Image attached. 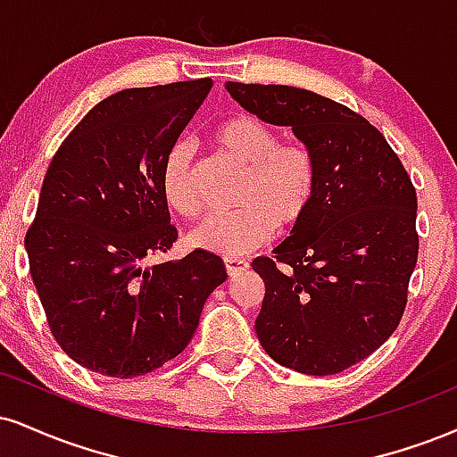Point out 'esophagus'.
<instances>
[{
  "label": "esophagus",
  "instance_id": "1",
  "mask_svg": "<svg viewBox=\"0 0 457 457\" xmlns=\"http://www.w3.org/2000/svg\"><path fill=\"white\" fill-rule=\"evenodd\" d=\"M225 270H228L229 277H236V274H243L245 270H249V262L246 260H234V257H225Z\"/></svg>",
  "mask_w": 457,
  "mask_h": 457
}]
</instances>
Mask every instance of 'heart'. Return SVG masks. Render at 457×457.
<instances>
[{
    "mask_svg": "<svg viewBox=\"0 0 457 457\" xmlns=\"http://www.w3.org/2000/svg\"><path fill=\"white\" fill-rule=\"evenodd\" d=\"M217 145L245 168L234 212L211 214L189 234V243L223 257L260 249L278 229L295 228L309 212L317 189V168L309 148L281 145L272 128L253 117H236L214 134ZM162 191L170 208L195 217L202 208L194 145L179 140L162 163Z\"/></svg>",
    "mask_w": 457,
    "mask_h": 457,
    "instance_id": "b5f03b06",
    "label": "heart"
}]
</instances>
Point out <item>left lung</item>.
Wrapping results in <instances>:
<instances>
[{"mask_svg":"<svg viewBox=\"0 0 457 457\" xmlns=\"http://www.w3.org/2000/svg\"><path fill=\"white\" fill-rule=\"evenodd\" d=\"M257 119L291 128L315 159L309 212L253 270L266 285L255 332L266 353L312 377L343 372L398 328L415 270L417 195L375 125L287 85L225 82Z\"/></svg>","mask_w":457,"mask_h":457,"instance_id":"1","label":"left lung"}]
</instances>
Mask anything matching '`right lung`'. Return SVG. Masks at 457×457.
<instances>
[{"label":"right lung","mask_w":457,"mask_h":457,"mask_svg":"<svg viewBox=\"0 0 457 457\" xmlns=\"http://www.w3.org/2000/svg\"><path fill=\"white\" fill-rule=\"evenodd\" d=\"M211 87L114 93L71 129L44 176L25 236L29 272L59 347L93 372L131 378L174 360L228 278L221 257L202 249L145 263L179 238L162 163Z\"/></svg>","instance_id":"right-lung-1"}]
</instances>
